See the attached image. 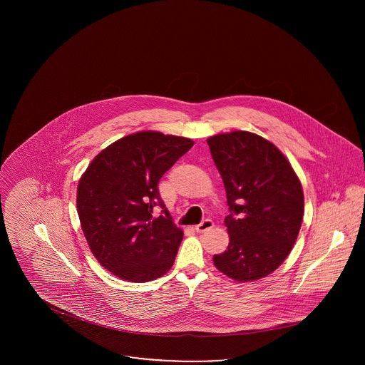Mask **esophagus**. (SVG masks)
<instances>
[{
    "instance_id": "34e87169",
    "label": "esophagus",
    "mask_w": 365,
    "mask_h": 365,
    "mask_svg": "<svg viewBox=\"0 0 365 365\" xmlns=\"http://www.w3.org/2000/svg\"><path fill=\"white\" fill-rule=\"evenodd\" d=\"M213 227V222L210 220V219H205L204 222H201L200 225H197L195 226V231L197 232H205V231H208Z\"/></svg>"
}]
</instances>
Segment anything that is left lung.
I'll return each instance as SVG.
<instances>
[{"label":"left lung","mask_w":365,"mask_h":365,"mask_svg":"<svg viewBox=\"0 0 365 365\" xmlns=\"http://www.w3.org/2000/svg\"><path fill=\"white\" fill-rule=\"evenodd\" d=\"M207 142L230 207V243L213 256L215 267L237 282L264 278L297 241L304 216L301 182L278 148L257 134L232 131Z\"/></svg>","instance_id":"obj_1"}]
</instances>
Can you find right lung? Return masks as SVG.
<instances>
[{
  "label": "right lung",
  "instance_id": "add662e5",
  "mask_svg": "<svg viewBox=\"0 0 365 365\" xmlns=\"http://www.w3.org/2000/svg\"><path fill=\"white\" fill-rule=\"evenodd\" d=\"M192 145L189 138L139 131L105 148L82 175L76 194L81 226L94 257L118 278L150 282L174 265L183 231L157 186ZM155 206L163 209L158 218Z\"/></svg>",
  "mask_w": 365,
  "mask_h": 365
}]
</instances>
